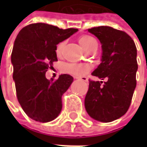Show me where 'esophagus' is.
I'll return each instance as SVG.
<instances>
[{
  "label": "esophagus",
  "mask_w": 147,
  "mask_h": 147,
  "mask_svg": "<svg viewBox=\"0 0 147 147\" xmlns=\"http://www.w3.org/2000/svg\"><path fill=\"white\" fill-rule=\"evenodd\" d=\"M75 78L83 81V82H88V78L87 77H75Z\"/></svg>",
  "instance_id": "34e87169"
}]
</instances>
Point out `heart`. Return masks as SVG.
<instances>
[{
  "label": "heart",
  "mask_w": 147,
  "mask_h": 147,
  "mask_svg": "<svg viewBox=\"0 0 147 147\" xmlns=\"http://www.w3.org/2000/svg\"><path fill=\"white\" fill-rule=\"evenodd\" d=\"M78 42L80 45L86 51H90L91 50L94 48H97L98 43L96 38L84 34L78 38ZM65 45V42H59L56 48H55V53L57 56H61L62 51ZM92 66L89 64H78V63H67L65 64L62 67V71L66 74H69L75 76H82L85 74H87L88 71L91 69Z\"/></svg>",
  "instance_id": "b5f03b06"
}]
</instances>
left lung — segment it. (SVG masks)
<instances>
[{
	"label": "left lung",
	"instance_id": "1",
	"mask_svg": "<svg viewBox=\"0 0 147 147\" xmlns=\"http://www.w3.org/2000/svg\"><path fill=\"white\" fill-rule=\"evenodd\" d=\"M102 47V59L92 74L106 82L89 80L85 108L92 119L108 123L128 110L137 85V47L127 33L109 26L89 28Z\"/></svg>",
	"mask_w": 147,
	"mask_h": 147
}]
</instances>
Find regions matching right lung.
<instances>
[{"instance_id":"obj_1","label":"right lung","mask_w":147,"mask_h":147,"mask_svg":"<svg viewBox=\"0 0 147 147\" xmlns=\"http://www.w3.org/2000/svg\"><path fill=\"white\" fill-rule=\"evenodd\" d=\"M78 28L62 29L47 24H31L23 28L14 41L11 61L16 95L22 109L32 119L47 123L55 119L62 109V96L74 78L61 74L51 81L46 72L57 61V44Z\"/></svg>"}]
</instances>
